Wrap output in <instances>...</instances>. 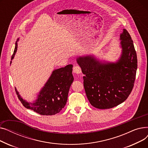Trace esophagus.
Returning a JSON list of instances; mask_svg holds the SVG:
<instances>
[{"label": "esophagus", "instance_id": "34e87169", "mask_svg": "<svg viewBox=\"0 0 148 148\" xmlns=\"http://www.w3.org/2000/svg\"><path fill=\"white\" fill-rule=\"evenodd\" d=\"M73 72L75 74H80L82 73L81 68L79 66H75L73 68Z\"/></svg>", "mask_w": 148, "mask_h": 148}]
</instances>
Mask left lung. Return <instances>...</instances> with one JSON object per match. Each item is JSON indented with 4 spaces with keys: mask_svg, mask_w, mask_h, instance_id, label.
<instances>
[{
    "mask_svg": "<svg viewBox=\"0 0 148 148\" xmlns=\"http://www.w3.org/2000/svg\"><path fill=\"white\" fill-rule=\"evenodd\" d=\"M119 40L122 52L116 62L100 60L93 54L77 58L84 74L83 84L87 98L92 106L99 109L122 103L134 86L137 59L133 41L125 29Z\"/></svg>",
    "mask_w": 148,
    "mask_h": 148,
    "instance_id": "1",
    "label": "left lung"
}]
</instances>
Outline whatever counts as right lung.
Wrapping results in <instances>:
<instances>
[{
    "label": "right lung",
    "instance_id": "right-lung-1",
    "mask_svg": "<svg viewBox=\"0 0 148 148\" xmlns=\"http://www.w3.org/2000/svg\"><path fill=\"white\" fill-rule=\"evenodd\" d=\"M18 41L19 38L15 42L11 60L14 59L16 53ZM73 67V65L70 64L53 70L44 87L38 93L36 100L33 102H28L23 99L15 88L18 99L22 104L26 108L41 115H53L59 113L66 103L68 92L74 81L72 74Z\"/></svg>",
    "mask_w": 148,
    "mask_h": 148
}]
</instances>
